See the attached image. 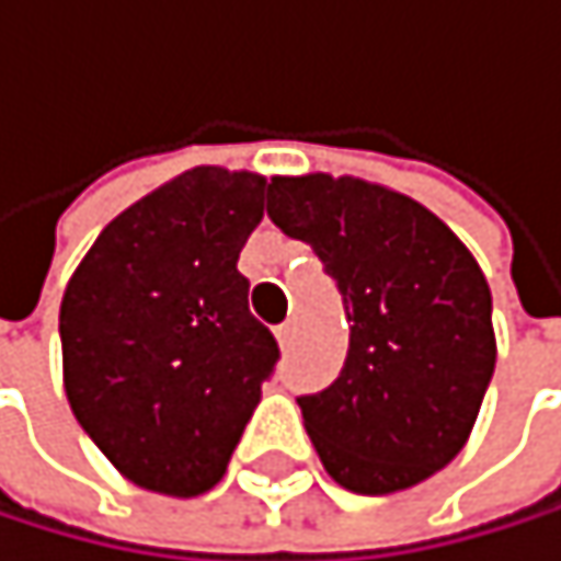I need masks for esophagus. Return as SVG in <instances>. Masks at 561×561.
Masks as SVG:
<instances>
[{
	"instance_id": "obj_1",
	"label": "esophagus",
	"mask_w": 561,
	"mask_h": 561,
	"mask_svg": "<svg viewBox=\"0 0 561 561\" xmlns=\"http://www.w3.org/2000/svg\"><path fill=\"white\" fill-rule=\"evenodd\" d=\"M294 334H297L294 321L280 324V328H277V341H280V347H290V344H294Z\"/></svg>"
}]
</instances>
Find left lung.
Instances as JSON below:
<instances>
[{
  "instance_id": "left-lung-1",
  "label": "left lung",
  "mask_w": 561,
  "mask_h": 561,
  "mask_svg": "<svg viewBox=\"0 0 561 561\" xmlns=\"http://www.w3.org/2000/svg\"><path fill=\"white\" fill-rule=\"evenodd\" d=\"M267 217L314 250L351 321L341 375L297 398L328 474L360 495L425 482L495 371L485 274L432 210L354 176H274Z\"/></svg>"
}]
</instances>
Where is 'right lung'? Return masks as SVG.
<instances>
[{"label": "right lung", "instance_id": "right-lung-1", "mask_svg": "<svg viewBox=\"0 0 561 561\" xmlns=\"http://www.w3.org/2000/svg\"><path fill=\"white\" fill-rule=\"evenodd\" d=\"M257 173L197 167L123 210L62 307L66 398L139 489L210 492L280 357L237 257L264 217Z\"/></svg>", "mask_w": 561, "mask_h": 561}]
</instances>
